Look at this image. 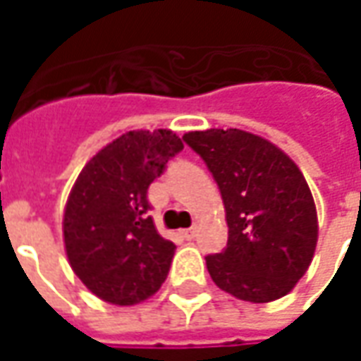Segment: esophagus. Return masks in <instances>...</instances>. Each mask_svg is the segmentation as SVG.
Wrapping results in <instances>:
<instances>
[{
    "instance_id": "obj_1",
    "label": "esophagus",
    "mask_w": 361,
    "mask_h": 361,
    "mask_svg": "<svg viewBox=\"0 0 361 361\" xmlns=\"http://www.w3.org/2000/svg\"><path fill=\"white\" fill-rule=\"evenodd\" d=\"M185 240H193V235H195V228H188V230H181L180 232Z\"/></svg>"
}]
</instances>
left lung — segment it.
Returning <instances> with one entry per match:
<instances>
[{
    "label": "left lung",
    "instance_id": "8db88e82",
    "mask_svg": "<svg viewBox=\"0 0 361 361\" xmlns=\"http://www.w3.org/2000/svg\"><path fill=\"white\" fill-rule=\"evenodd\" d=\"M183 141L211 170L226 209V247L204 257L214 284L243 302L286 295L317 245V211L300 168L242 129L191 131Z\"/></svg>",
    "mask_w": 361,
    "mask_h": 361
}]
</instances>
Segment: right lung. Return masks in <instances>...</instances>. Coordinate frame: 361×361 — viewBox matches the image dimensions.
Returning <instances> with one entry per match:
<instances>
[{"instance_id":"right-lung-1","label":"right lung","mask_w":361,"mask_h":361,"mask_svg":"<svg viewBox=\"0 0 361 361\" xmlns=\"http://www.w3.org/2000/svg\"><path fill=\"white\" fill-rule=\"evenodd\" d=\"M181 150L168 129L129 131L90 158L75 181L63 214L67 259L104 302L139 303L168 276L176 245L158 234L147 191Z\"/></svg>"}]
</instances>
